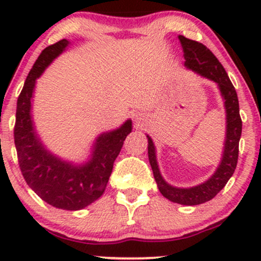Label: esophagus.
<instances>
[{"label": "esophagus", "instance_id": "1", "mask_svg": "<svg viewBox=\"0 0 261 261\" xmlns=\"http://www.w3.org/2000/svg\"><path fill=\"white\" fill-rule=\"evenodd\" d=\"M140 121H141V118H139V116H137V118H136V122H137V124H139Z\"/></svg>", "mask_w": 261, "mask_h": 261}]
</instances>
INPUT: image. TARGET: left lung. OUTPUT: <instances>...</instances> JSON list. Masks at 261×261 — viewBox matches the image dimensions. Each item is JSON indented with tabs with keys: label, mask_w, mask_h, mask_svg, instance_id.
Wrapping results in <instances>:
<instances>
[{
	"label": "left lung",
	"mask_w": 261,
	"mask_h": 261,
	"mask_svg": "<svg viewBox=\"0 0 261 261\" xmlns=\"http://www.w3.org/2000/svg\"><path fill=\"white\" fill-rule=\"evenodd\" d=\"M184 51L185 66L194 72L201 74L202 77L214 81L217 83L221 94L224 99L227 116V133L224 141V149L221 164L218 166L214 175L207 181L197 185V187L182 189L175 188L164 181L158 169L157 160H155L154 145L151 137H148V160L153 170L154 180L157 182L158 189L164 197L170 201L180 203V205H200L210 201L220 193L234 173L237 162H238L239 140L242 135V119L239 115V103L237 92L230 82L228 74L216 56L207 49L205 45L199 41L179 35Z\"/></svg>",
	"instance_id": "left-lung-1"
}]
</instances>
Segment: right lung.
<instances>
[{
	"label": "right lung",
	"mask_w": 261,
	"mask_h": 261,
	"mask_svg": "<svg viewBox=\"0 0 261 261\" xmlns=\"http://www.w3.org/2000/svg\"><path fill=\"white\" fill-rule=\"evenodd\" d=\"M67 45L68 40L62 39L45 47L27 76L17 100L14 145L20 172L34 193L54 207L76 211L94 202L104 193L114 162L133 124L127 120L121 127L101 134L94 143L91 161L83 166L67 163L45 149L35 133L31 114L35 80Z\"/></svg>",
	"instance_id": "1"
}]
</instances>
